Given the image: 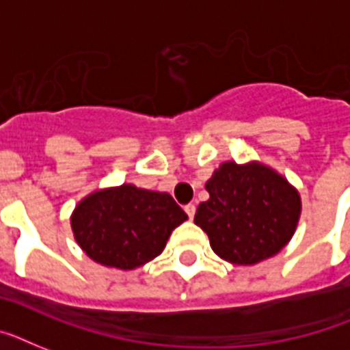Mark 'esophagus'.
Segmentation results:
<instances>
[{"label": "esophagus", "instance_id": "esophagus-1", "mask_svg": "<svg viewBox=\"0 0 350 350\" xmlns=\"http://www.w3.org/2000/svg\"><path fill=\"white\" fill-rule=\"evenodd\" d=\"M185 212H187V215H189L190 219H192V217H194V214H196V204H192V203L185 204Z\"/></svg>", "mask_w": 350, "mask_h": 350}]
</instances>
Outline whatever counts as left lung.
<instances>
[{
	"instance_id": "1",
	"label": "left lung",
	"mask_w": 350,
	"mask_h": 350,
	"mask_svg": "<svg viewBox=\"0 0 350 350\" xmlns=\"http://www.w3.org/2000/svg\"><path fill=\"white\" fill-rule=\"evenodd\" d=\"M210 200L198 206L194 223L210 246L234 264H255L278 254L300 217L297 190L268 167L223 163L206 181Z\"/></svg>"
}]
</instances>
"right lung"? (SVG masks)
<instances>
[{"label": "right lung", "instance_id": "obj_1", "mask_svg": "<svg viewBox=\"0 0 350 350\" xmlns=\"http://www.w3.org/2000/svg\"><path fill=\"white\" fill-rule=\"evenodd\" d=\"M185 219L187 214L172 196L122 185L81 201L72 228L95 262L133 269L160 255L170 232Z\"/></svg>", "mask_w": 350, "mask_h": 350}]
</instances>
